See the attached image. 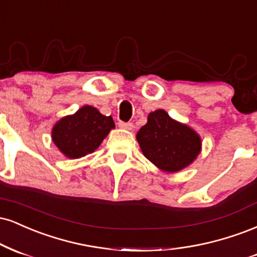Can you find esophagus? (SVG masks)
<instances>
[{
    "mask_svg": "<svg viewBox=\"0 0 257 257\" xmlns=\"http://www.w3.org/2000/svg\"><path fill=\"white\" fill-rule=\"evenodd\" d=\"M117 126H119L120 128H123V130H132V128H134V123H132V122L119 121V122H117Z\"/></svg>",
    "mask_w": 257,
    "mask_h": 257,
    "instance_id": "obj_1",
    "label": "esophagus"
}]
</instances>
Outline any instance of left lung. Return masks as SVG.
Listing matches in <instances>:
<instances>
[{"label":"left lung","instance_id":"left-lung-1","mask_svg":"<svg viewBox=\"0 0 257 257\" xmlns=\"http://www.w3.org/2000/svg\"><path fill=\"white\" fill-rule=\"evenodd\" d=\"M136 138L143 155L168 173L188 167L202 150L200 135L186 123L172 119L164 109L149 113Z\"/></svg>","mask_w":257,"mask_h":257}]
</instances>
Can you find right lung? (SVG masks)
I'll return each mask as SVG.
<instances>
[{"label":"right lung","mask_w":257,"mask_h":257,"mask_svg":"<svg viewBox=\"0 0 257 257\" xmlns=\"http://www.w3.org/2000/svg\"><path fill=\"white\" fill-rule=\"evenodd\" d=\"M115 127L111 116H105L92 105H83L54 125L51 140L68 159H80L95 152Z\"/></svg>","instance_id":"obj_1"}]
</instances>
